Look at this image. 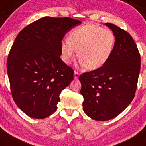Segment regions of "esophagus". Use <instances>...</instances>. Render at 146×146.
Returning <instances> with one entry per match:
<instances>
[{"mask_svg": "<svg viewBox=\"0 0 146 146\" xmlns=\"http://www.w3.org/2000/svg\"><path fill=\"white\" fill-rule=\"evenodd\" d=\"M78 77H79V73H78V72L75 71L74 72V78L76 80H78Z\"/></svg>", "mask_w": 146, "mask_h": 146, "instance_id": "obj_1", "label": "esophagus"}]
</instances>
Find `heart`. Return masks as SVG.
Returning a JSON list of instances; mask_svg holds the SVG:
<instances>
[{
	"mask_svg": "<svg viewBox=\"0 0 146 146\" xmlns=\"http://www.w3.org/2000/svg\"><path fill=\"white\" fill-rule=\"evenodd\" d=\"M115 42V35L110 29L87 24L75 29L69 39H62L60 44L62 60L69 64L78 52L81 66L96 70L110 59Z\"/></svg>",
	"mask_w": 146,
	"mask_h": 146,
	"instance_id": "1",
	"label": "heart"
}]
</instances>
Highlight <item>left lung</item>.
<instances>
[{"label":"left lung","instance_id":"obj_1","mask_svg":"<svg viewBox=\"0 0 146 146\" xmlns=\"http://www.w3.org/2000/svg\"><path fill=\"white\" fill-rule=\"evenodd\" d=\"M114 32L116 42L111 57L103 66L79 76L84 111L96 121L118 116L135 94L141 70V56L128 32L105 23Z\"/></svg>","mask_w":146,"mask_h":146}]
</instances>
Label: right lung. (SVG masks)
Listing matches in <instances>:
<instances>
[{
  "mask_svg": "<svg viewBox=\"0 0 146 146\" xmlns=\"http://www.w3.org/2000/svg\"><path fill=\"white\" fill-rule=\"evenodd\" d=\"M81 21L45 16L23 29L7 60L12 96L27 115L44 119L56 111L60 94L73 80V70L60 59L61 41Z\"/></svg>",
  "mask_w": 146,
  "mask_h": 146,
  "instance_id": "1",
  "label": "right lung"
}]
</instances>
